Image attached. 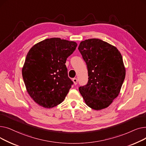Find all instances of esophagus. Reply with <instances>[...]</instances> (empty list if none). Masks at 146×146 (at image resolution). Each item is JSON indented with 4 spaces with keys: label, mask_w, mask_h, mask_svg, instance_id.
I'll return each instance as SVG.
<instances>
[{
    "label": "esophagus",
    "mask_w": 146,
    "mask_h": 146,
    "mask_svg": "<svg viewBox=\"0 0 146 146\" xmlns=\"http://www.w3.org/2000/svg\"><path fill=\"white\" fill-rule=\"evenodd\" d=\"M73 83H74V84L75 85H76L78 84V79H76V78H73Z\"/></svg>",
    "instance_id": "34e87169"
}]
</instances>
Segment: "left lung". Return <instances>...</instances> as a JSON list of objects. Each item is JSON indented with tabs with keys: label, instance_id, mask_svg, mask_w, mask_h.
<instances>
[{
	"label": "left lung",
	"instance_id": "obj_1",
	"mask_svg": "<svg viewBox=\"0 0 146 146\" xmlns=\"http://www.w3.org/2000/svg\"><path fill=\"white\" fill-rule=\"evenodd\" d=\"M78 49L89 76L87 85L79 87L80 93L92 109H105L118 96L125 79L122 56L115 46L97 38L82 41Z\"/></svg>",
	"mask_w": 146,
	"mask_h": 146
}]
</instances>
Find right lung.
<instances>
[{"mask_svg":"<svg viewBox=\"0 0 146 146\" xmlns=\"http://www.w3.org/2000/svg\"><path fill=\"white\" fill-rule=\"evenodd\" d=\"M77 43L51 38L36 43L28 51L22 74L27 92L45 108L62 102L73 85L65 64Z\"/></svg>","mask_w":146,"mask_h":146,"instance_id":"obj_1","label":"right lung"}]
</instances>
